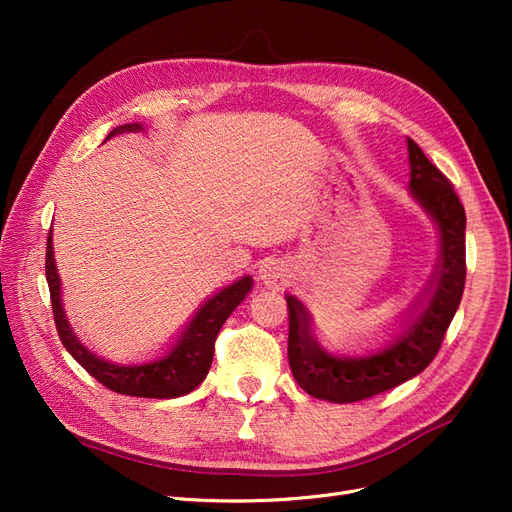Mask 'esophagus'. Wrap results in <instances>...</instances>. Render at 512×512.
<instances>
[{
  "instance_id": "1",
  "label": "esophagus",
  "mask_w": 512,
  "mask_h": 512,
  "mask_svg": "<svg viewBox=\"0 0 512 512\" xmlns=\"http://www.w3.org/2000/svg\"><path fill=\"white\" fill-rule=\"evenodd\" d=\"M258 280L265 284L267 288H282L284 282H286V275H284L282 267H277L275 262H269V265H265V267L260 269Z\"/></svg>"
}]
</instances>
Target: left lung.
I'll return each instance as SVG.
<instances>
[{
  "instance_id": "left-lung-1",
  "label": "left lung",
  "mask_w": 512,
  "mask_h": 512,
  "mask_svg": "<svg viewBox=\"0 0 512 512\" xmlns=\"http://www.w3.org/2000/svg\"><path fill=\"white\" fill-rule=\"evenodd\" d=\"M408 153L412 196L440 228V258L425 290L429 299L418 316L404 318V331L389 346L350 359L329 354L316 342L305 305L288 294V363L294 380L316 399L352 404L418 376L438 354L461 303L466 286V211L451 181L412 138H408Z\"/></svg>"
}]
</instances>
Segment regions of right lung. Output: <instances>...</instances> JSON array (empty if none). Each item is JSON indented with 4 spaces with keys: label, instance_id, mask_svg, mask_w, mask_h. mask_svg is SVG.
<instances>
[{
    "label": "right lung",
    "instance_id": "add662e5",
    "mask_svg": "<svg viewBox=\"0 0 512 512\" xmlns=\"http://www.w3.org/2000/svg\"><path fill=\"white\" fill-rule=\"evenodd\" d=\"M141 123H126L115 128L106 136V141L121 132H141ZM46 282L51 290V305L55 316V327L61 344L74 356L87 374L94 376L102 386L121 395L130 397H153V399H173L188 395L203 382L209 374L213 361L215 337H218L226 318L235 312V307L245 299V294L252 290L254 280L250 275L241 277L235 284L226 286L218 294H213L205 305L198 309L196 316L190 320L175 346L166 352L162 359H156L143 365H115L108 363L94 352H89L70 329L66 312L61 307V282L53 258V239L49 232L46 241Z\"/></svg>",
    "mask_w": 512,
    "mask_h": 512
}]
</instances>
